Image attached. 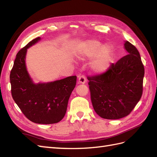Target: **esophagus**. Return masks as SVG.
I'll list each match as a JSON object with an SVG mask.
<instances>
[{"instance_id": "1", "label": "esophagus", "mask_w": 157, "mask_h": 157, "mask_svg": "<svg viewBox=\"0 0 157 157\" xmlns=\"http://www.w3.org/2000/svg\"><path fill=\"white\" fill-rule=\"evenodd\" d=\"M79 83H85L86 82V78L84 75H81L79 76Z\"/></svg>"}]
</instances>
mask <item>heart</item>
Segmentation results:
<instances>
[{"mask_svg":"<svg viewBox=\"0 0 157 157\" xmlns=\"http://www.w3.org/2000/svg\"><path fill=\"white\" fill-rule=\"evenodd\" d=\"M91 63V67L94 71L102 73L109 67L113 59V50L111 46L103 45L95 40H91L82 47L80 55L84 58H91L95 55Z\"/></svg>","mask_w":157,"mask_h":157,"instance_id":"b5f03b06","label":"heart"}]
</instances>
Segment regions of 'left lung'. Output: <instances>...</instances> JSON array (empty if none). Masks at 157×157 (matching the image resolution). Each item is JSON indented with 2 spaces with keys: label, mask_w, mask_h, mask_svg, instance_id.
Returning <instances> with one entry per match:
<instances>
[{
  "label": "left lung",
  "mask_w": 157,
  "mask_h": 157,
  "mask_svg": "<svg viewBox=\"0 0 157 157\" xmlns=\"http://www.w3.org/2000/svg\"><path fill=\"white\" fill-rule=\"evenodd\" d=\"M128 54L111 63L103 73L88 76L95 111L106 119H119L131 113L141 98L144 68L136 47L125 42Z\"/></svg>",
  "instance_id": "obj_1"
}]
</instances>
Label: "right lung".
I'll return each instance as SVG.
<instances>
[{
	"label": "right lung",
	"instance_id": "1",
	"mask_svg": "<svg viewBox=\"0 0 157 157\" xmlns=\"http://www.w3.org/2000/svg\"><path fill=\"white\" fill-rule=\"evenodd\" d=\"M40 40V37L34 38L17 53L10 74L11 94L27 119L36 123L53 124L65 115L77 77L34 84L26 70L25 57L28 48Z\"/></svg>",
	"mask_w": 157,
	"mask_h": 157
}]
</instances>
